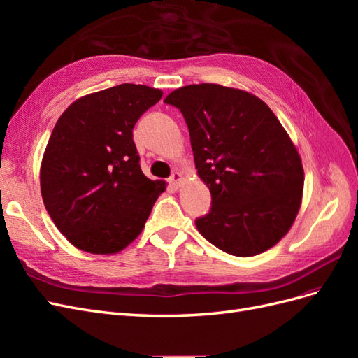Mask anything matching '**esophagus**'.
Listing matches in <instances>:
<instances>
[{
	"mask_svg": "<svg viewBox=\"0 0 358 358\" xmlns=\"http://www.w3.org/2000/svg\"><path fill=\"white\" fill-rule=\"evenodd\" d=\"M180 182H182V175L179 171H173L171 176L169 179V183L173 188H179L180 187Z\"/></svg>",
	"mask_w": 358,
	"mask_h": 358,
	"instance_id": "obj_1",
	"label": "esophagus"
}]
</instances>
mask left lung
I'll return each mask as SVG.
<instances>
[{"label": "left lung", "mask_w": 358, "mask_h": 358, "mask_svg": "<svg viewBox=\"0 0 358 358\" xmlns=\"http://www.w3.org/2000/svg\"><path fill=\"white\" fill-rule=\"evenodd\" d=\"M164 103L178 107L189 129L199 178L212 196L196 220L200 234L221 251L252 257L291 229L303 194L301 159L270 107L222 85H188Z\"/></svg>", "instance_id": "obj_1"}]
</instances>
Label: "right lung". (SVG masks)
I'll list each match as a JSON object with an SVG mask.
<instances>
[{
  "instance_id": "add662e5",
  "label": "right lung",
  "mask_w": 358,
  "mask_h": 358,
  "mask_svg": "<svg viewBox=\"0 0 358 358\" xmlns=\"http://www.w3.org/2000/svg\"><path fill=\"white\" fill-rule=\"evenodd\" d=\"M162 91L122 83L69 106L50 134L40 167L43 203L76 248L116 254L142 233L164 180L140 169L133 128Z\"/></svg>"
}]
</instances>
